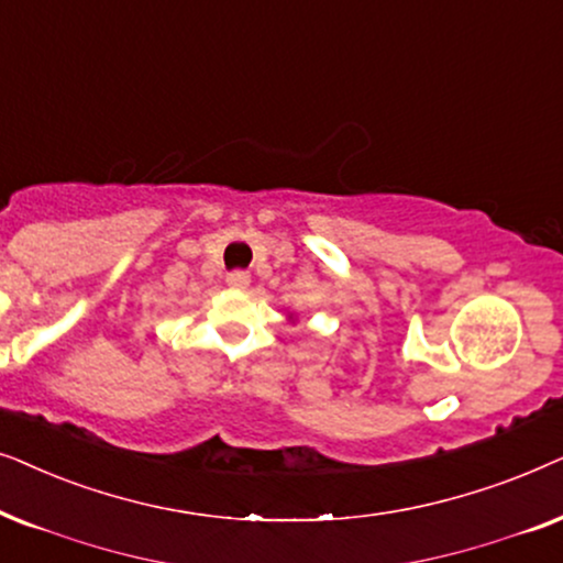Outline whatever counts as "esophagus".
I'll use <instances>...</instances> for the list:
<instances>
[{
  "label": "esophagus",
  "mask_w": 563,
  "mask_h": 563,
  "mask_svg": "<svg viewBox=\"0 0 563 563\" xmlns=\"http://www.w3.org/2000/svg\"><path fill=\"white\" fill-rule=\"evenodd\" d=\"M227 283H229L231 288L244 290V288H250L252 275H250V273H244V269H234V273H229V275H227Z\"/></svg>",
  "instance_id": "obj_1"
}]
</instances>
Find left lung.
Returning <instances> with one entry per match:
<instances>
[{
  "instance_id": "1",
  "label": "left lung",
  "mask_w": 563,
  "mask_h": 563,
  "mask_svg": "<svg viewBox=\"0 0 563 563\" xmlns=\"http://www.w3.org/2000/svg\"><path fill=\"white\" fill-rule=\"evenodd\" d=\"M288 319H294V313H290V317H288Z\"/></svg>"
}]
</instances>
